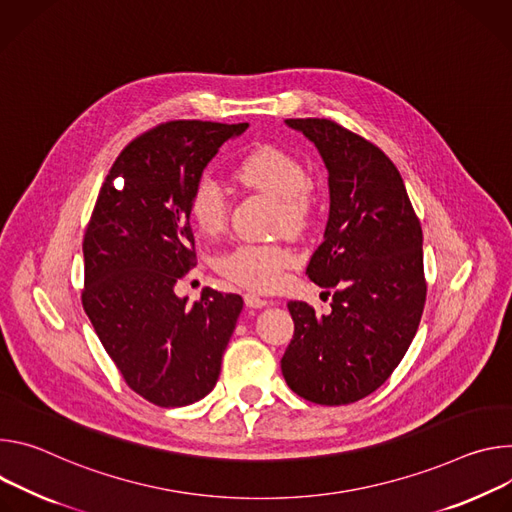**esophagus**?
Returning <instances> with one entry per match:
<instances>
[{"instance_id": "esophagus-1", "label": "esophagus", "mask_w": 512, "mask_h": 512, "mask_svg": "<svg viewBox=\"0 0 512 512\" xmlns=\"http://www.w3.org/2000/svg\"><path fill=\"white\" fill-rule=\"evenodd\" d=\"M244 301H246V307H250V309H262V307H266V305H268V301H266V299H262V297L254 295V293L244 295Z\"/></svg>"}]
</instances>
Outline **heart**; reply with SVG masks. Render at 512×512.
<instances>
[{"instance_id":"heart-1","label":"heart","mask_w":512,"mask_h":512,"mask_svg":"<svg viewBox=\"0 0 512 512\" xmlns=\"http://www.w3.org/2000/svg\"><path fill=\"white\" fill-rule=\"evenodd\" d=\"M236 177L272 199L280 201L282 225L291 232L303 230L309 217V177L303 164L276 146H258L236 166ZM189 215L203 234L223 230L227 203L221 187L211 177H201L189 197ZM293 254L278 244H238L217 258V270L250 291H272L285 280Z\"/></svg>"}]
</instances>
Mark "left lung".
I'll list each match as a JSON object with an SVG mask.
<instances>
[{
  "instance_id": "1",
  "label": "left lung",
  "mask_w": 512,
  "mask_h": 512,
  "mask_svg": "<svg viewBox=\"0 0 512 512\" xmlns=\"http://www.w3.org/2000/svg\"><path fill=\"white\" fill-rule=\"evenodd\" d=\"M319 150L329 219L307 276L333 289L331 311L289 301L295 321L280 360L293 392L317 405H350L401 364L425 307L423 232L392 160L331 120H285Z\"/></svg>"
}]
</instances>
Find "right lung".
<instances>
[{
	"instance_id": "add662e5",
	"label": "right lung",
	"mask_w": 512,
	"mask_h": 512,
	"mask_svg": "<svg viewBox=\"0 0 512 512\" xmlns=\"http://www.w3.org/2000/svg\"><path fill=\"white\" fill-rule=\"evenodd\" d=\"M246 130L181 120L142 134L113 162L87 225L83 309L128 386L158 407H187L213 390L244 307L213 289L189 305L175 285L195 266L191 191Z\"/></svg>"
}]
</instances>
